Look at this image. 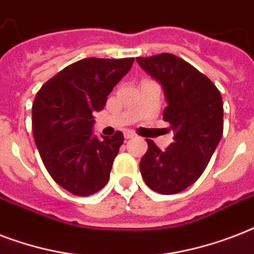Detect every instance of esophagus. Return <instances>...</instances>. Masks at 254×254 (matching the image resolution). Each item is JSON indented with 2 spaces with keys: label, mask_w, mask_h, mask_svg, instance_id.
Segmentation results:
<instances>
[{
  "label": "esophagus",
  "mask_w": 254,
  "mask_h": 254,
  "mask_svg": "<svg viewBox=\"0 0 254 254\" xmlns=\"http://www.w3.org/2000/svg\"><path fill=\"white\" fill-rule=\"evenodd\" d=\"M124 137L127 139H130L134 137V133H131V131H125V134H124Z\"/></svg>",
  "instance_id": "obj_1"
}]
</instances>
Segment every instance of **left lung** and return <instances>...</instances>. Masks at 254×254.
Returning <instances> with one entry per match:
<instances>
[{"instance_id":"left-lung-1","label":"left lung","mask_w":254,"mask_h":254,"mask_svg":"<svg viewBox=\"0 0 254 254\" xmlns=\"http://www.w3.org/2000/svg\"><path fill=\"white\" fill-rule=\"evenodd\" d=\"M137 62L162 85L167 101L163 120L174 131V141L165 150L146 139L149 149L139 170L153 191L178 193L199 179L220 142L221 95L208 77L173 54L139 57Z\"/></svg>"}]
</instances>
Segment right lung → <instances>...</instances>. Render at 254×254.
<instances>
[{
  "instance_id": "1",
  "label": "right lung",
  "mask_w": 254,
  "mask_h": 254,
  "mask_svg": "<svg viewBox=\"0 0 254 254\" xmlns=\"http://www.w3.org/2000/svg\"><path fill=\"white\" fill-rule=\"evenodd\" d=\"M133 62L81 59L50 79L34 100L33 133L42 161L54 181L76 196L97 192L109 181L124 134L99 138L93 115Z\"/></svg>"
}]
</instances>
